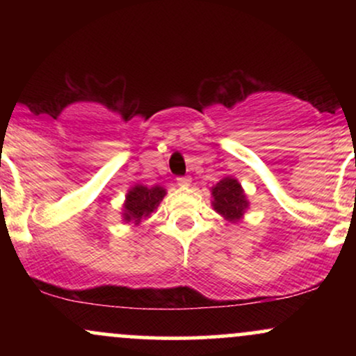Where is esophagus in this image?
<instances>
[{
	"instance_id": "34e87169",
	"label": "esophagus",
	"mask_w": 356,
	"mask_h": 356,
	"mask_svg": "<svg viewBox=\"0 0 356 356\" xmlns=\"http://www.w3.org/2000/svg\"><path fill=\"white\" fill-rule=\"evenodd\" d=\"M177 184L181 187H187V186H191V179L186 177V175H181V177H177Z\"/></svg>"
}]
</instances>
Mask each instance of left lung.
<instances>
[{
	"mask_svg": "<svg viewBox=\"0 0 356 356\" xmlns=\"http://www.w3.org/2000/svg\"><path fill=\"white\" fill-rule=\"evenodd\" d=\"M212 195H214V209L222 214L229 220H238L243 218L244 211L248 207L246 195L241 189L239 182L236 179L226 177L212 187Z\"/></svg>",
	"mask_w": 356,
	"mask_h": 356,
	"instance_id": "8db88e82",
	"label": "left lung"
}]
</instances>
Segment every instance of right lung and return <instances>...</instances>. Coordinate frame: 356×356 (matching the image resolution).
I'll return each mask as SVG.
<instances>
[{
    "mask_svg": "<svg viewBox=\"0 0 356 356\" xmlns=\"http://www.w3.org/2000/svg\"><path fill=\"white\" fill-rule=\"evenodd\" d=\"M164 187L154 186L149 189V187L144 186H136L127 194L124 219L134 220V222L138 224L144 218H149L150 212L157 209L159 202L164 199Z\"/></svg>",
    "mask_w": 356,
    "mask_h": 356,
    "instance_id": "obj_1",
    "label": "right lung"
}]
</instances>
